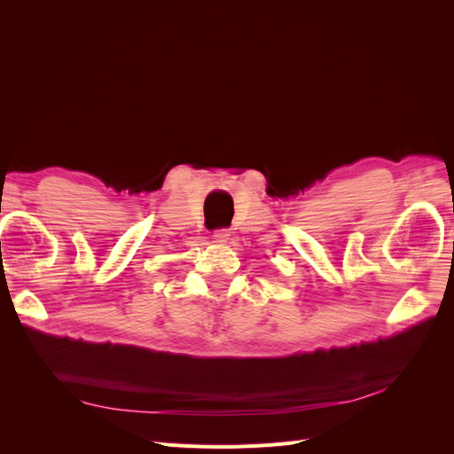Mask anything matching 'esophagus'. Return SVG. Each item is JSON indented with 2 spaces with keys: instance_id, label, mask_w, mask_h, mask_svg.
<instances>
[{
  "instance_id": "34e87169",
  "label": "esophagus",
  "mask_w": 454,
  "mask_h": 454,
  "mask_svg": "<svg viewBox=\"0 0 454 454\" xmlns=\"http://www.w3.org/2000/svg\"><path fill=\"white\" fill-rule=\"evenodd\" d=\"M229 237H231L229 229H215L214 231V240H217V242H227Z\"/></svg>"
}]
</instances>
